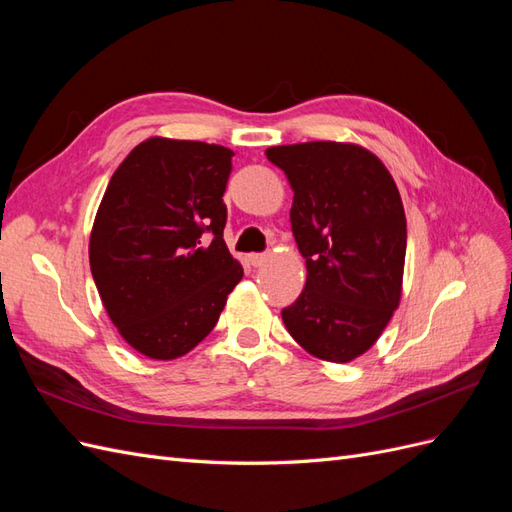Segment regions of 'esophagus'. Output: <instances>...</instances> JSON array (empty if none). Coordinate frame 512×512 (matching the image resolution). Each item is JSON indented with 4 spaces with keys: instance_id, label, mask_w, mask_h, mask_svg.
<instances>
[{
    "instance_id": "1",
    "label": "esophagus",
    "mask_w": 512,
    "mask_h": 512,
    "mask_svg": "<svg viewBox=\"0 0 512 512\" xmlns=\"http://www.w3.org/2000/svg\"><path fill=\"white\" fill-rule=\"evenodd\" d=\"M267 258H269L267 254H250L247 256V262H250L252 267H262L267 262Z\"/></svg>"
}]
</instances>
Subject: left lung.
Here are the masks:
<instances>
[{
  "label": "left lung",
  "instance_id": "1",
  "mask_svg": "<svg viewBox=\"0 0 512 512\" xmlns=\"http://www.w3.org/2000/svg\"><path fill=\"white\" fill-rule=\"evenodd\" d=\"M265 153L294 192L290 224L307 267L282 320L316 359L348 363L376 344L399 307L408 239L399 190L374 153L352 143Z\"/></svg>",
  "mask_w": 512,
  "mask_h": 512
}]
</instances>
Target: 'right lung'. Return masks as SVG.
Instances as JSON below:
<instances>
[{
  "instance_id": "add662e5",
  "label": "right lung",
  "mask_w": 512,
  "mask_h": 512,
  "mask_svg": "<svg viewBox=\"0 0 512 512\" xmlns=\"http://www.w3.org/2000/svg\"><path fill=\"white\" fill-rule=\"evenodd\" d=\"M232 153L153 136L119 164L98 207L89 265L108 318L149 359L213 331L243 267L224 243Z\"/></svg>"
}]
</instances>
